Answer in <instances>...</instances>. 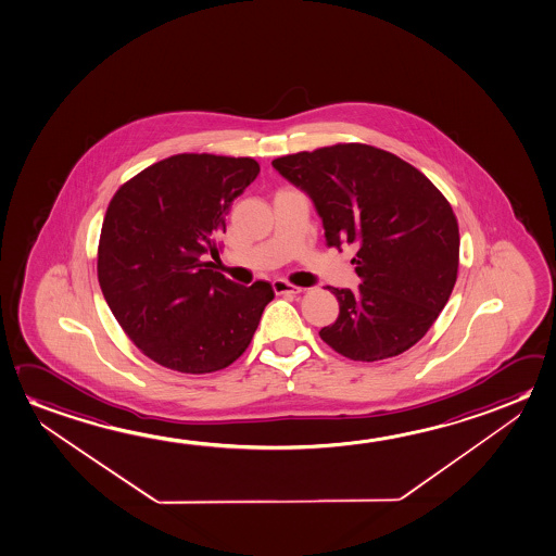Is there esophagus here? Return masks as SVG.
Masks as SVG:
<instances>
[{"label": "esophagus", "instance_id": "esophagus-1", "mask_svg": "<svg viewBox=\"0 0 556 556\" xmlns=\"http://www.w3.org/2000/svg\"><path fill=\"white\" fill-rule=\"evenodd\" d=\"M273 290L276 295H295V293H300L301 288L286 282V280H274Z\"/></svg>", "mask_w": 556, "mask_h": 556}]
</instances>
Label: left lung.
<instances>
[{"label":"left lung","mask_w":556,"mask_h":556,"mask_svg":"<svg viewBox=\"0 0 556 556\" xmlns=\"http://www.w3.org/2000/svg\"><path fill=\"white\" fill-rule=\"evenodd\" d=\"M323 220L328 248L355 245L357 290L328 288L340 315L318 334L353 362L417 344L458 278V220L444 194L396 154L359 142L273 160Z\"/></svg>","instance_id":"1"}]
</instances>
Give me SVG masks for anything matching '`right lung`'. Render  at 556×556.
<instances>
[{
  "instance_id": "obj_1",
  "label": "right lung",
  "mask_w": 556,
  "mask_h": 556,
  "mask_svg": "<svg viewBox=\"0 0 556 556\" xmlns=\"http://www.w3.org/2000/svg\"><path fill=\"white\" fill-rule=\"evenodd\" d=\"M253 159L176 154L117 189L100 243L98 282L132 344L179 372L224 369L248 350L273 286H239L204 263L233 199L258 176Z\"/></svg>"
}]
</instances>
